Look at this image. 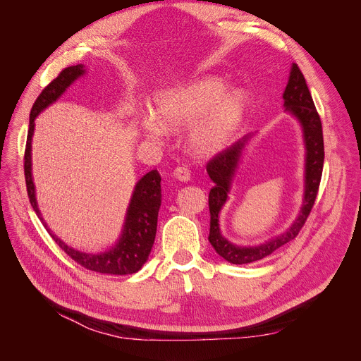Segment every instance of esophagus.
Listing matches in <instances>:
<instances>
[{"instance_id":"obj_1","label":"esophagus","mask_w":361,"mask_h":361,"mask_svg":"<svg viewBox=\"0 0 361 361\" xmlns=\"http://www.w3.org/2000/svg\"><path fill=\"white\" fill-rule=\"evenodd\" d=\"M173 176L182 182H188L191 178V171L187 167H176L173 171Z\"/></svg>"}]
</instances>
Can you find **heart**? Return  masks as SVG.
<instances>
[{"label":"heart","mask_w":361,"mask_h":361,"mask_svg":"<svg viewBox=\"0 0 361 361\" xmlns=\"http://www.w3.org/2000/svg\"><path fill=\"white\" fill-rule=\"evenodd\" d=\"M247 111L245 93L227 90L218 76H206L162 92L157 97L155 114L141 118V129L152 140H162L167 128L190 130V146L197 155H214L232 140Z\"/></svg>","instance_id":"obj_1"}]
</instances>
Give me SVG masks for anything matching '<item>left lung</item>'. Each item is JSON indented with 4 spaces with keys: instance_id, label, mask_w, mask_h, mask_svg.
<instances>
[{
    "instance_id": "left-lung-1",
    "label": "left lung",
    "mask_w": 361,
    "mask_h": 361,
    "mask_svg": "<svg viewBox=\"0 0 361 361\" xmlns=\"http://www.w3.org/2000/svg\"><path fill=\"white\" fill-rule=\"evenodd\" d=\"M283 106L285 111L298 120L302 129V140L305 147L304 159V194L302 204L298 216L295 221L279 236L268 239L259 245H236L226 239L220 228V214L223 206L228 199V192L232 188L239 161L243 158L244 150L253 135H245L232 146H228L220 154L215 155L206 166V171L209 174L214 187L209 191V212H211V228H209V243L215 251L223 259L235 265L251 264L264 259L274 253L283 245L290 243L297 236L304 226L305 220L314 204L316 194H318L319 182L324 167V137L322 123L318 111H316L309 87L305 84L304 75L301 73L297 64H292L288 85L283 93Z\"/></svg>"
}]
</instances>
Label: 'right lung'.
Here are the masks:
<instances>
[{"label": "right lung", "instance_id": "add662e5", "mask_svg": "<svg viewBox=\"0 0 361 361\" xmlns=\"http://www.w3.org/2000/svg\"><path fill=\"white\" fill-rule=\"evenodd\" d=\"M84 73V64H76V66H71L61 71L57 78L51 81L45 89L42 90L35 105L31 108L24 157V171L28 199L32 209H35L42 223L45 224L47 231L49 232L54 241H56L64 253L71 256L76 264H80L81 267L90 271L101 272V274H134V272L140 271L141 267L146 264V260L150 255V250L155 243L158 212L161 206V176L157 170L146 173L145 176L135 183V188L133 191V195H130V202L126 209L122 233H120L116 245L111 247L110 250L104 251V253H84V251H78L69 247L68 244H64L57 235H54L51 232V228L42 218L37 206L36 187L31 173V140L32 134H35V120L45 108L56 102L59 97L66 92L68 87Z\"/></svg>", "mask_w": 361, "mask_h": 361}]
</instances>
